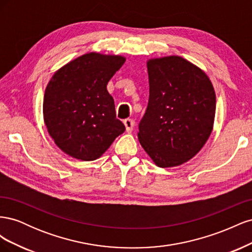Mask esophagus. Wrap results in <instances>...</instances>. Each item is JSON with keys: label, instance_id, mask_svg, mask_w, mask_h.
I'll list each match as a JSON object with an SVG mask.
<instances>
[{"label": "esophagus", "instance_id": "1", "mask_svg": "<svg viewBox=\"0 0 252 252\" xmlns=\"http://www.w3.org/2000/svg\"><path fill=\"white\" fill-rule=\"evenodd\" d=\"M124 125L126 128V132H131L133 126H134V122L131 119H126L124 121Z\"/></svg>", "mask_w": 252, "mask_h": 252}]
</instances>
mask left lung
Masks as SVG:
<instances>
[{"label": "left lung", "instance_id": "left-lung-1", "mask_svg": "<svg viewBox=\"0 0 252 252\" xmlns=\"http://www.w3.org/2000/svg\"><path fill=\"white\" fill-rule=\"evenodd\" d=\"M149 101L139 125L140 144L154 163L188 162L207 142L216 116V93L201 68L179 56L147 61Z\"/></svg>", "mask_w": 252, "mask_h": 252}]
</instances>
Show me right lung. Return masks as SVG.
<instances>
[{"label":"right lung","mask_w":252,"mask_h":252,"mask_svg":"<svg viewBox=\"0 0 252 252\" xmlns=\"http://www.w3.org/2000/svg\"><path fill=\"white\" fill-rule=\"evenodd\" d=\"M125 61L122 56L89 52L52 75L44 94V122L66 155L94 161L125 131L107 90L108 82Z\"/></svg>","instance_id":"right-lung-1"}]
</instances>
